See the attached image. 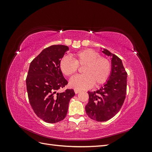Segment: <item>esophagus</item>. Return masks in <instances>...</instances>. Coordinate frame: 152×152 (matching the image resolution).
Instances as JSON below:
<instances>
[{"instance_id": "1", "label": "esophagus", "mask_w": 152, "mask_h": 152, "mask_svg": "<svg viewBox=\"0 0 152 152\" xmlns=\"http://www.w3.org/2000/svg\"><path fill=\"white\" fill-rule=\"evenodd\" d=\"M74 91H75V94H78L79 93H80V91L79 90H77V89H75Z\"/></svg>"}]
</instances>
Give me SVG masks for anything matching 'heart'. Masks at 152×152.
Returning <instances> with one entry per match:
<instances>
[{
	"label": "heart",
	"mask_w": 152,
	"mask_h": 152,
	"mask_svg": "<svg viewBox=\"0 0 152 152\" xmlns=\"http://www.w3.org/2000/svg\"><path fill=\"white\" fill-rule=\"evenodd\" d=\"M78 66H84V74L73 77L69 82L71 87L77 90L89 89L94 84L96 86L104 84L111 72V64L108 59L91 49L77 52L74 54L73 59L64 56L59 61V68L66 76L74 74Z\"/></svg>",
	"instance_id": "1"
}]
</instances>
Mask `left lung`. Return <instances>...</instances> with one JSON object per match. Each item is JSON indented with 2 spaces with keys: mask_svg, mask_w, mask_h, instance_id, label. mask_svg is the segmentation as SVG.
<instances>
[{
  "mask_svg": "<svg viewBox=\"0 0 152 152\" xmlns=\"http://www.w3.org/2000/svg\"><path fill=\"white\" fill-rule=\"evenodd\" d=\"M101 49L112 58L111 72L107 82L99 89L88 92L89 102L85 109L91 119L104 122L115 115L122 107L126 95L127 74L120 58L107 49Z\"/></svg>",
  "mask_w": 152,
  "mask_h": 152,
  "instance_id": "obj_1",
  "label": "left lung"
}]
</instances>
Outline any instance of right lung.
<instances>
[{
    "mask_svg": "<svg viewBox=\"0 0 152 152\" xmlns=\"http://www.w3.org/2000/svg\"><path fill=\"white\" fill-rule=\"evenodd\" d=\"M68 50L66 45H51L30 63L26 79L28 99L35 114L45 122L63 120L69 102L75 95L73 89L57 93L68 84L59 68V61Z\"/></svg>",
    "mask_w": 152,
    "mask_h": 152,
    "instance_id": "right-lung-1",
    "label": "right lung"
}]
</instances>
